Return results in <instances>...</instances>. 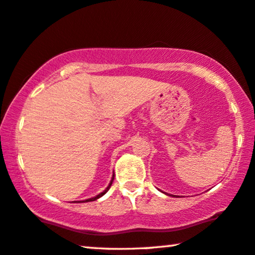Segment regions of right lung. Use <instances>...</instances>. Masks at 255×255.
I'll use <instances>...</instances> for the list:
<instances>
[{
	"instance_id": "right-lung-1",
	"label": "right lung",
	"mask_w": 255,
	"mask_h": 255,
	"mask_svg": "<svg viewBox=\"0 0 255 255\" xmlns=\"http://www.w3.org/2000/svg\"><path fill=\"white\" fill-rule=\"evenodd\" d=\"M113 179H114V175H113V177H112V181H111V183H110V185L107 186V189L105 190L104 192H101V193H99V195L98 196H96V197H93V198H90V199H86V201H84V202H92V201H96V199H98V198H100L101 196H104L105 193H106L108 190H110V188H111V185H112V183H113Z\"/></svg>"
}]
</instances>
